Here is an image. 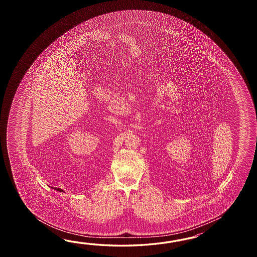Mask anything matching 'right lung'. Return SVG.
Returning <instances> with one entry per match:
<instances>
[{
	"label": "right lung",
	"mask_w": 257,
	"mask_h": 257,
	"mask_svg": "<svg viewBox=\"0 0 257 257\" xmlns=\"http://www.w3.org/2000/svg\"><path fill=\"white\" fill-rule=\"evenodd\" d=\"M52 188H53V189H55V190H57V191H59V192H63V190H62V189H60V188H57V187H52Z\"/></svg>",
	"instance_id": "add662e5"
}]
</instances>
